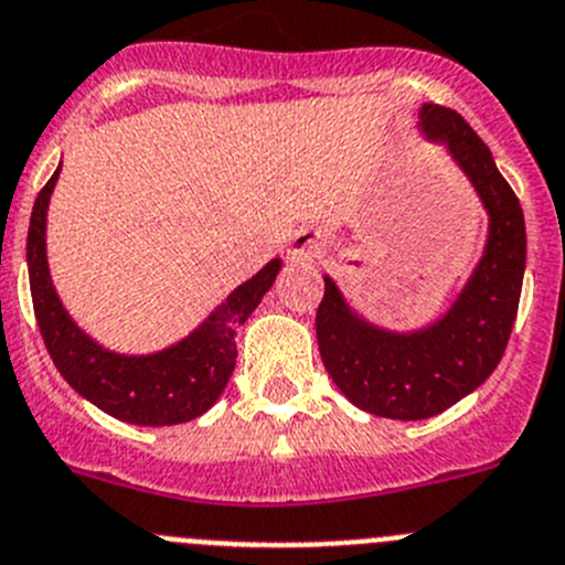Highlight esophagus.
Here are the masks:
<instances>
[{
    "label": "esophagus",
    "mask_w": 565,
    "mask_h": 565,
    "mask_svg": "<svg viewBox=\"0 0 565 565\" xmlns=\"http://www.w3.org/2000/svg\"><path fill=\"white\" fill-rule=\"evenodd\" d=\"M328 250V234L320 228H300L289 243V259L315 262Z\"/></svg>",
    "instance_id": "esophagus-1"
}]
</instances>
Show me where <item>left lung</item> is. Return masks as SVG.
<instances>
[{
	"label": "left lung",
	"mask_w": 565,
	"mask_h": 565,
	"mask_svg": "<svg viewBox=\"0 0 565 565\" xmlns=\"http://www.w3.org/2000/svg\"><path fill=\"white\" fill-rule=\"evenodd\" d=\"M419 131L445 146L478 193L489 232L483 254L450 309L414 331H392L353 309L331 276L317 309L322 364L339 392L386 419H428L472 394L497 370L516 320L527 234L511 184L489 146L456 109L422 104Z\"/></svg>",
	"instance_id": "8db88e82"
}]
</instances>
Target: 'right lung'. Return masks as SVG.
I'll list each match as a JSON object with an SVG mask.
<instances>
[{
  "label": "right lung",
  "mask_w": 565,
  "mask_h": 565,
  "mask_svg": "<svg viewBox=\"0 0 565 565\" xmlns=\"http://www.w3.org/2000/svg\"><path fill=\"white\" fill-rule=\"evenodd\" d=\"M60 168L38 193L26 234V267L35 320L49 355L76 394L129 425H179L210 411L237 364V328L262 303L281 270L270 259L204 317L199 328L154 353H118L82 331L54 289L46 259V212Z\"/></svg>",
  "instance_id": "1"
}]
</instances>
